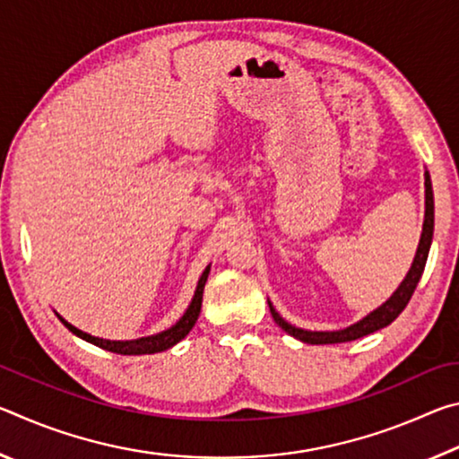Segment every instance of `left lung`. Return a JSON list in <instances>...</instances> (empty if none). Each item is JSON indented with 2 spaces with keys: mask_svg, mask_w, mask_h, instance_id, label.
Instances as JSON below:
<instances>
[{
  "mask_svg": "<svg viewBox=\"0 0 459 459\" xmlns=\"http://www.w3.org/2000/svg\"><path fill=\"white\" fill-rule=\"evenodd\" d=\"M433 219H435V214H433V188H431L429 172L425 169V216H423L421 238H419L415 257H413V263H411L405 279H403L401 285L393 291L391 298H388L385 304H380L377 309H372L370 314L364 316L362 320L346 325V328H342V330H324V332L304 330V328H298V325L290 324L287 320H283L281 316H279V312L273 307V304H271V301L267 299L271 316H273L275 324L279 325V328L290 333V336L298 338L299 342H306V344H340V342L359 340V338L368 336V333L377 332L380 328H386V325L397 320L399 314L403 312V309H405V306L409 304V299H411V295H413L415 287L419 283V279H421V275H423L427 255H429L431 240H433Z\"/></svg>",
  "mask_w": 459,
  "mask_h": 459,
  "instance_id": "1",
  "label": "left lung"
}]
</instances>
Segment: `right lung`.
I'll list each match as a JSON object with an SVG mask.
<instances>
[{
    "instance_id": "1",
    "label": "right lung",
    "mask_w": 459,
    "mask_h": 459,
    "mask_svg": "<svg viewBox=\"0 0 459 459\" xmlns=\"http://www.w3.org/2000/svg\"><path fill=\"white\" fill-rule=\"evenodd\" d=\"M208 273H211V265H208L204 271H202V275L198 279V285H196V291H194V298L190 301V306L186 307V312L182 314L180 320H178L174 325H169L168 330L158 332V333H152V336H143V338H135V340H105V338H97V336H91V333L82 332L79 328H74V325L71 322H66L65 317H62L58 312H54V314L58 316V320L65 324L66 328L74 333V336L82 338L84 342H91V344L103 348V351L115 352V354H123V356H139V354L164 352V351H168V348L176 346L178 342L188 336L190 330L194 328V324H196L198 316H200L202 293H204V285H206Z\"/></svg>"
}]
</instances>
